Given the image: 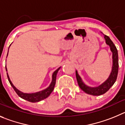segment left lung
<instances>
[{
	"mask_svg": "<svg viewBox=\"0 0 125 125\" xmlns=\"http://www.w3.org/2000/svg\"><path fill=\"white\" fill-rule=\"evenodd\" d=\"M104 35V39L105 40L106 44L110 47V49L112 53V66L111 72L108 76V78L99 86L91 87L87 86L84 83L81 76L79 75L78 71L76 70V77L80 88L84 93L93 95H102L108 91V89H110L116 81L118 72V56L117 49L110 38L106 35Z\"/></svg>",
	"mask_w": 125,
	"mask_h": 125,
	"instance_id": "1",
	"label": "left lung"
}]
</instances>
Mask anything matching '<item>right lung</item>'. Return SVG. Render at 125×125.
Returning a JSON list of instances; mask_svg holds the SVG:
<instances>
[{"mask_svg": "<svg viewBox=\"0 0 125 125\" xmlns=\"http://www.w3.org/2000/svg\"><path fill=\"white\" fill-rule=\"evenodd\" d=\"M10 45H11V44L10 45ZM10 46H9V47H10ZM8 53H9V51H8ZM60 68H61V66L59 67L58 69L56 70L53 73V74H52V81H51V84H50L49 86L48 87H47V88H45V89H43V90L40 91L36 92V93H23V92L21 91L18 90L17 87L14 86L12 82L11 81L8 73H7V77L8 79H9V83H10L11 86L13 87V88L14 89L15 91L17 93V94H18L21 98H22V99H23L24 100H26V101H29V102H39V101L45 99L47 97H48L51 95L52 92L53 91V89H54L55 85L56 83V77H57V73H58V72H59V70H60ZM5 68H6V71L7 72V68L6 66H5Z\"/></svg>", "mask_w": 125, "mask_h": 125, "instance_id": "1", "label": "right lung"}]
</instances>
